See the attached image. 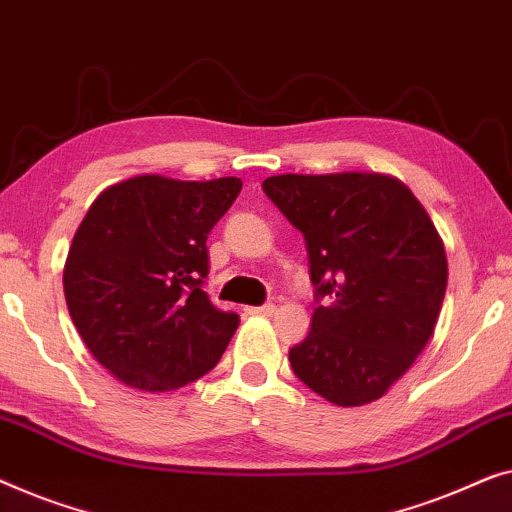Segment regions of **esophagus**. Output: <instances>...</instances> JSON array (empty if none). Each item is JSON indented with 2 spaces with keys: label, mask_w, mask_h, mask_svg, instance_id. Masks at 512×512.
I'll return each instance as SVG.
<instances>
[{
  "label": "esophagus",
  "mask_w": 512,
  "mask_h": 512,
  "mask_svg": "<svg viewBox=\"0 0 512 512\" xmlns=\"http://www.w3.org/2000/svg\"><path fill=\"white\" fill-rule=\"evenodd\" d=\"M246 311H248L250 315H273V313H276V306H273V304H264V306H248Z\"/></svg>",
  "instance_id": "1"
}]
</instances>
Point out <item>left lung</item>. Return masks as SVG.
Listing matches in <instances>:
<instances>
[{"instance_id":"1","label":"left lung","mask_w":512,"mask_h":512,"mask_svg":"<svg viewBox=\"0 0 512 512\" xmlns=\"http://www.w3.org/2000/svg\"><path fill=\"white\" fill-rule=\"evenodd\" d=\"M262 187L304 234L315 297L327 299L290 350L294 373L336 406L380 399L441 315L448 257L429 213L387 174H283Z\"/></svg>"}]
</instances>
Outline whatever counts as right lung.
I'll use <instances>...</instances> for the list:
<instances>
[{"instance_id": "obj_1", "label": "right lung", "mask_w": 512, "mask_h": 512, "mask_svg": "<svg viewBox=\"0 0 512 512\" xmlns=\"http://www.w3.org/2000/svg\"><path fill=\"white\" fill-rule=\"evenodd\" d=\"M241 185L143 174L92 201L64 262V299L88 350L122 385L178 390L232 341L239 315L218 311L201 285L208 232Z\"/></svg>"}]
</instances>
